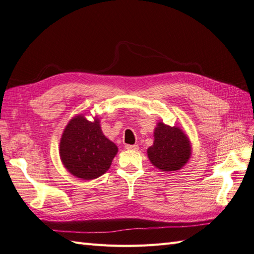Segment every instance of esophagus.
Returning a JSON list of instances; mask_svg holds the SVG:
<instances>
[{
  "label": "esophagus",
  "instance_id": "esophagus-1",
  "mask_svg": "<svg viewBox=\"0 0 254 254\" xmlns=\"http://www.w3.org/2000/svg\"><path fill=\"white\" fill-rule=\"evenodd\" d=\"M126 149L127 150H138L137 145H126Z\"/></svg>",
  "mask_w": 254,
  "mask_h": 254
}]
</instances>
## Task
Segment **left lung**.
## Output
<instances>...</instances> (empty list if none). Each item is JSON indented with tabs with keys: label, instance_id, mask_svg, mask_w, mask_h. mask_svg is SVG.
Listing matches in <instances>:
<instances>
[{
	"label": "left lung",
	"instance_id": "obj_1",
	"mask_svg": "<svg viewBox=\"0 0 254 254\" xmlns=\"http://www.w3.org/2000/svg\"><path fill=\"white\" fill-rule=\"evenodd\" d=\"M148 157L151 163L164 172L178 171L191 154L189 139L177 127L158 123L154 131V142L148 148Z\"/></svg>",
	"mask_w": 254,
	"mask_h": 254
}]
</instances>
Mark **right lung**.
Listing matches in <instances>:
<instances>
[{"instance_id":"1","label":"right lung","mask_w":254,"mask_h":254,"mask_svg":"<svg viewBox=\"0 0 254 254\" xmlns=\"http://www.w3.org/2000/svg\"><path fill=\"white\" fill-rule=\"evenodd\" d=\"M118 148L107 139L96 118L88 121L83 116L71 119L60 142L62 163L74 176L83 180L97 178L112 164Z\"/></svg>"}]
</instances>
